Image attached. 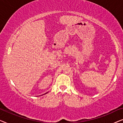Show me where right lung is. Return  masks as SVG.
<instances>
[{"mask_svg": "<svg viewBox=\"0 0 123 123\" xmlns=\"http://www.w3.org/2000/svg\"><path fill=\"white\" fill-rule=\"evenodd\" d=\"M45 94H46V93H45Z\"/></svg>", "mask_w": 123, "mask_h": 123, "instance_id": "add662e5", "label": "right lung"}]
</instances>
